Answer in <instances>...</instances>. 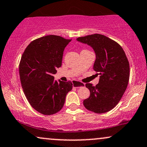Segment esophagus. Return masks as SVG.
<instances>
[{
  "mask_svg": "<svg viewBox=\"0 0 147 147\" xmlns=\"http://www.w3.org/2000/svg\"><path fill=\"white\" fill-rule=\"evenodd\" d=\"M72 86L75 88H81L84 87L85 86V84L84 83H82V82H78V81H72Z\"/></svg>",
  "mask_w": 147,
  "mask_h": 147,
  "instance_id": "34e87169",
  "label": "esophagus"
}]
</instances>
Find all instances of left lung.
Here are the masks:
<instances>
[{
  "label": "left lung",
  "mask_w": 147,
  "mask_h": 147,
  "mask_svg": "<svg viewBox=\"0 0 147 147\" xmlns=\"http://www.w3.org/2000/svg\"><path fill=\"white\" fill-rule=\"evenodd\" d=\"M78 41L90 45L96 54L93 69L99 75V84L92 86L86 84L90 90L84 105L95 113L109 112L119 103L129 80V62L122 47L117 42L99 34L79 37Z\"/></svg>",
  "instance_id": "1"
}]
</instances>
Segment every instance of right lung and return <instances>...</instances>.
<instances>
[{"label":"right lung","mask_w":147,"mask_h":147,"mask_svg":"<svg viewBox=\"0 0 147 147\" xmlns=\"http://www.w3.org/2000/svg\"><path fill=\"white\" fill-rule=\"evenodd\" d=\"M72 39L48 35L34 40L27 46L19 63L20 79L30 104L46 115L57 113L63 108L72 83L57 82L53 75L61 66L65 46Z\"/></svg>","instance_id":"1"}]
</instances>
